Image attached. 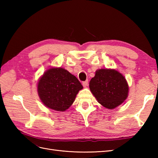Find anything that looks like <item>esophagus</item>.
<instances>
[{"label":"esophagus","instance_id":"34e87169","mask_svg":"<svg viewBox=\"0 0 158 158\" xmlns=\"http://www.w3.org/2000/svg\"><path fill=\"white\" fill-rule=\"evenodd\" d=\"M82 85H83L84 87L88 86V80H85V81H84V82H83Z\"/></svg>","mask_w":158,"mask_h":158}]
</instances>
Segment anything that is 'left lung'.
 <instances>
[{
    "mask_svg": "<svg viewBox=\"0 0 158 158\" xmlns=\"http://www.w3.org/2000/svg\"><path fill=\"white\" fill-rule=\"evenodd\" d=\"M89 89L98 102L109 109L127 99L128 86L125 77L113 69H99L89 82Z\"/></svg>",
    "mask_w": 158,
    "mask_h": 158,
    "instance_id": "obj_1",
    "label": "left lung"
}]
</instances>
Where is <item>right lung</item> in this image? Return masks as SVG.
<instances>
[{
    "mask_svg": "<svg viewBox=\"0 0 158 158\" xmlns=\"http://www.w3.org/2000/svg\"><path fill=\"white\" fill-rule=\"evenodd\" d=\"M82 88L75 76L62 68L47 70L37 85L38 94L43 103L47 107L59 111L67 109Z\"/></svg>",
    "mask_w": 158,
    "mask_h": 158,
    "instance_id": "add662e5",
    "label": "right lung"
}]
</instances>
